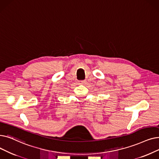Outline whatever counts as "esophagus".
I'll use <instances>...</instances> for the list:
<instances>
[{"instance_id": "obj_1", "label": "esophagus", "mask_w": 159, "mask_h": 159, "mask_svg": "<svg viewBox=\"0 0 159 159\" xmlns=\"http://www.w3.org/2000/svg\"><path fill=\"white\" fill-rule=\"evenodd\" d=\"M86 80H82V81H80V83H81V84H86Z\"/></svg>"}]
</instances>
